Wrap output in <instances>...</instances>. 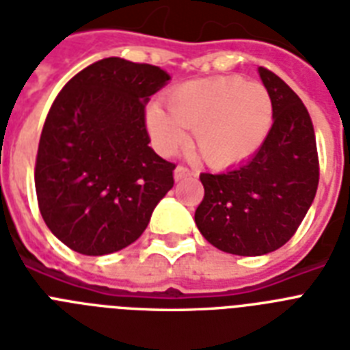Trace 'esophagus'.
<instances>
[{"label": "esophagus", "mask_w": 350, "mask_h": 350, "mask_svg": "<svg viewBox=\"0 0 350 350\" xmlns=\"http://www.w3.org/2000/svg\"><path fill=\"white\" fill-rule=\"evenodd\" d=\"M190 176H194V172H192L190 169H187V167L178 165L174 169V180L176 181H181V180H185V178H190Z\"/></svg>", "instance_id": "obj_1"}]
</instances>
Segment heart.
Masks as SVG:
<instances>
[{"label": "heart", "instance_id": "1", "mask_svg": "<svg viewBox=\"0 0 350 350\" xmlns=\"http://www.w3.org/2000/svg\"><path fill=\"white\" fill-rule=\"evenodd\" d=\"M273 124V102L260 82L210 77L183 82L167 95V111L150 106L147 127L161 152H174L194 129V144L210 165L239 163L262 146Z\"/></svg>", "mask_w": 350, "mask_h": 350}]
</instances>
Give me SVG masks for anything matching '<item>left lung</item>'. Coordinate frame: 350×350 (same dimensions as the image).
<instances>
[{
  "label": "left lung",
  "instance_id": "1",
  "mask_svg": "<svg viewBox=\"0 0 350 350\" xmlns=\"http://www.w3.org/2000/svg\"><path fill=\"white\" fill-rule=\"evenodd\" d=\"M273 102V126L248 161L223 174L200 176L204 198L196 210L201 235L221 252L255 257L295 235L318 189L314 129L297 93L258 68Z\"/></svg>",
  "mask_w": 350,
  "mask_h": 350
}]
</instances>
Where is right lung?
I'll return each mask as SVG.
<instances>
[{
	"label": "right lung",
	"mask_w": 350,
	"mask_h": 350,
	"mask_svg": "<svg viewBox=\"0 0 350 350\" xmlns=\"http://www.w3.org/2000/svg\"><path fill=\"white\" fill-rule=\"evenodd\" d=\"M170 81L152 64L107 57L57 95L36 161L39 210L57 239L82 255L135 243L172 189L174 163L149 147L146 104Z\"/></svg>",
	"instance_id": "right-lung-1"
}]
</instances>
